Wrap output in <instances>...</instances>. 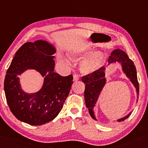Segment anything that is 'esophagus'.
<instances>
[{"mask_svg": "<svg viewBox=\"0 0 148 148\" xmlns=\"http://www.w3.org/2000/svg\"><path fill=\"white\" fill-rule=\"evenodd\" d=\"M78 80H79V75L74 74V75H73V81H78Z\"/></svg>", "mask_w": 148, "mask_h": 148, "instance_id": "obj_1", "label": "esophagus"}]
</instances>
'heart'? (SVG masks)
Returning <instances> with one entry per match:
<instances>
[{
    "label": "heart",
    "mask_w": 148,
    "mask_h": 148,
    "mask_svg": "<svg viewBox=\"0 0 148 148\" xmlns=\"http://www.w3.org/2000/svg\"><path fill=\"white\" fill-rule=\"evenodd\" d=\"M89 53V51L73 52L71 54L77 58H84ZM104 61V55L101 51H95L88 56L81 62L80 69L84 74H90L97 71L102 66Z\"/></svg>",
    "instance_id": "b5f03b06"
}]
</instances>
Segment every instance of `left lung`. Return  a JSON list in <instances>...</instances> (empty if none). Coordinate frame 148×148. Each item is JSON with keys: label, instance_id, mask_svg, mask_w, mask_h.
Masks as SVG:
<instances>
[{"label": "left lung", "instance_id": "1", "mask_svg": "<svg viewBox=\"0 0 148 148\" xmlns=\"http://www.w3.org/2000/svg\"><path fill=\"white\" fill-rule=\"evenodd\" d=\"M108 64H110L113 62H120L123 67V70L125 73L127 75L131 81L132 82L134 86L136 88V92L138 94L137 99H138L139 94V84L137 79L136 70L134 66L133 62L129 59V56L127 55L125 52L116 49L112 52L111 55L109 56L108 60ZM105 66L101 67L97 71L92 73L88 74L85 76H82V81L85 84L84 90V99L86 103V107L89 109V113L90 116L95 120L94 114V107L95 103L97 101L98 97L101 92L103 86H105L106 80L105 79ZM129 114L126 117L118 120L119 121H123L125 119L127 118Z\"/></svg>", "mask_w": 148, "mask_h": 148}]
</instances>
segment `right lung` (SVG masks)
<instances>
[{
  "label": "right lung",
  "instance_id": "obj_1",
  "mask_svg": "<svg viewBox=\"0 0 148 148\" xmlns=\"http://www.w3.org/2000/svg\"><path fill=\"white\" fill-rule=\"evenodd\" d=\"M54 47L45 41L23 44L15 53L4 80V92L11 112L18 120L31 125H41L60 112L73 84L72 75L62 77L54 72ZM34 69L45 77L41 90L27 94L20 88L18 75Z\"/></svg>",
  "mask_w": 148,
  "mask_h": 148
}]
</instances>
